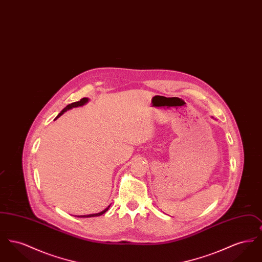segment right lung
I'll use <instances>...</instances> for the list:
<instances>
[{"label": "right lung", "mask_w": 262, "mask_h": 262, "mask_svg": "<svg viewBox=\"0 0 262 262\" xmlns=\"http://www.w3.org/2000/svg\"><path fill=\"white\" fill-rule=\"evenodd\" d=\"M88 102V98H82V99L79 100V101H77V102H74V103H72V104H69L66 108H63L61 113L57 116V118H59L60 116H62V114L64 112H67L68 110H70V109H73V108H75V107H80V106H83L84 104H86ZM56 118V119H57ZM109 207H110V205L106 208V209H104L103 211L99 212V213H95V214H89V215H80V216H77V217H96V216H100V215H102V214H104L105 212L107 211L108 209H109Z\"/></svg>", "instance_id": "right-lung-1"}]
</instances>
